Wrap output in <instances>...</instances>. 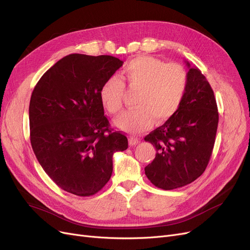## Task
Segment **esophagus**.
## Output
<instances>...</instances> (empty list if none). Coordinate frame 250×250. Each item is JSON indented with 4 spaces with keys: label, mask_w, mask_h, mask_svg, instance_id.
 Listing matches in <instances>:
<instances>
[{
    "label": "esophagus",
    "mask_w": 250,
    "mask_h": 250,
    "mask_svg": "<svg viewBox=\"0 0 250 250\" xmlns=\"http://www.w3.org/2000/svg\"><path fill=\"white\" fill-rule=\"evenodd\" d=\"M140 142V139H138V138H135V137H130L129 138V145L130 146H136V145H138Z\"/></svg>",
    "instance_id": "esophagus-1"
}]
</instances>
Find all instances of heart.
Here are the masks:
<instances>
[{
  "mask_svg": "<svg viewBox=\"0 0 250 250\" xmlns=\"http://www.w3.org/2000/svg\"><path fill=\"white\" fill-rule=\"evenodd\" d=\"M120 76L112 75L100 90L104 109L111 114L123 108L125 81L130 88H138L135 108L125 112L115 121L118 128L129 133L149 129L154 119L167 121L179 110L188 85L186 69L176 63L166 64L158 58L139 56L122 68Z\"/></svg>",
  "mask_w": 250,
  "mask_h": 250,
  "instance_id": "obj_1",
  "label": "heart"
}]
</instances>
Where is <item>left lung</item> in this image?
<instances>
[{
  "label": "left lung",
  "instance_id": "left-lung-1",
  "mask_svg": "<svg viewBox=\"0 0 250 250\" xmlns=\"http://www.w3.org/2000/svg\"><path fill=\"white\" fill-rule=\"evenodd\" d=\"M186 65L188 85L179 110L145 137L157 149L146 175L164 190L185 186L205 172L218 129V106L209 83L198 68Z\"/></svg>",
  "mask_w": 250,
  "mask_h": 250
}]
</instances>
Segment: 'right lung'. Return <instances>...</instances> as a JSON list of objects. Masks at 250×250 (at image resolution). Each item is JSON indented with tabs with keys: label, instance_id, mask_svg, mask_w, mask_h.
Wrapping results in <instances>:
<instances>
[{
	"label": "right lung",
	"instance_id": "add662e5",
	"mask_svg": "<svg viewBox=\"0 0 250 250\" xmlns=\"http://www.w3.org/2000/svg\"><path fill=\"white\" fill-rule=\"evenodd\" d=\"M123 65L112 56L71 54L35 85L29 104L30 142L39 163L65 191L90 196L108 183L113 154L128 147L104 116L100 90Z\"/></svg>",
	"mask_w": 250,
	"mask_h": 250
}]
</instances>
